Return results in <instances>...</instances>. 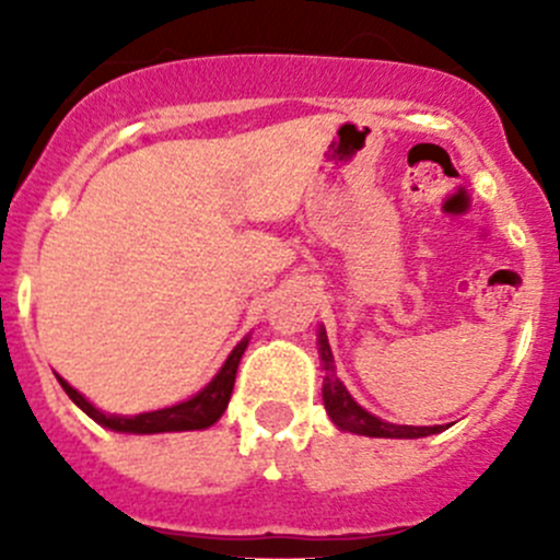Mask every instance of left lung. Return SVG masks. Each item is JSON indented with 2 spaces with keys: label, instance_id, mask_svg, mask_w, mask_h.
Segmentation results:
<instances>
[{
  "label": "left lung",
  "instance_id": "left-lung-1",
  "mask_svg": "<svg viewBox=\"0 0 560 560\" xmlns=\"http://www.w3.org/2000/svg\"><path fill=\"white\" fill-rule=\"evenodd\" d=\"M319 354H322V363H325L322 400H325V409L327 415H330V420L336 422L341 431L358 433V436H376V439H420V436H431V433L444 431V425H422V428L393 425V422H382L380 417L369 415L363 406L354 404L352 395L347 393V387H343L341 380L336 376V365H332V352L325 332H319Z\"/></svg>",
  "mask_w": 560,
  "mask_h": 560
}]
</instances>
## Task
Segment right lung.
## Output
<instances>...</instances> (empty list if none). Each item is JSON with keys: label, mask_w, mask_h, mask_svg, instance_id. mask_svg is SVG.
<instances>
[{"label": "right lung", "mask_w": 560, "mask_h": 560, "mask_svg": "<svg viewBox=\"0 0 560 560\" xmlns=\"http://www.w3.org/2000/svg\"><path fill=\"white\" fill-rule=\"evenodd\" d=\"M246 338L233 349V354L228 358V363L222 365L213 382L202 393H197L195 398L184 400V404L171 406V409L160 411H145V415L138 417H118V415H103L100 409H94L86 398H83L78 389H72L65 380L59 376V385L65 387V393L92 417L100 425L110 428V431L121 433H165V431H197V428H208L224 415L230 404V395H233L235 387V374H238L241 354L246 349Z\"/></svg>", "instance_id": "right-lung-1"}]
</instances>
